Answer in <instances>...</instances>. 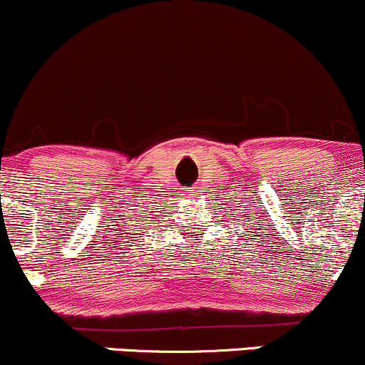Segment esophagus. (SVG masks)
<instances>
[{
	"mask_svg": "<svg viewBox=\"0 0 365 365\" xmlns=\"http://www.w3.org/2000/svg\"><path fill=\"white\" fill-rule=\"evenodd\" d=\"M193 191H195V190H190V193H193Z\"/></svg>",
	"mask_w": 365,
	"mask_h": 365,
	"instance_id": "1",
	"label": "esophagus"
}]
</instances>
